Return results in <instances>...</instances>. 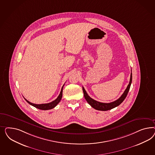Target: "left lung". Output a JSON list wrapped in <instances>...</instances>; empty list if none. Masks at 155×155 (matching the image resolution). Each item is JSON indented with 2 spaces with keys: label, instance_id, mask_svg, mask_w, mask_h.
Instances as JSON below:
<instances>
[{
  "label": "left lung",
  "instance_id": "1",
  "mask_svg": "<svg viewBox=\"0 0 155 155\" xmlns=\"http://www.w3.org/2000/svg\"><path fill=\"white\" fill-rule=\"evenodd\" d=\"M132 78V76L131 71L130 82H129V84H128V86H127L126 89L125 90L124 92L123 93V94H122V96L119 98L117 99V100L114 101L113 102H111V103H102V102H98V101L94 100L93 99L91 98V97H90L89 95L86 93V91L84 90V87H82L84 98L86 100L87 103H89L92 107H93V108L97 110L107 111V110H111L112 108H115V107L118 106L119 104H120L123 102V101L125 99L126 97H127V94L129 91V90H130Z\"/></svg>",
  "mask_w": 155,
  "mask_h": 155
}]
</instances>
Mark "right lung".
Here are the masks:
<instances>
[{"instance_id":"1","label":"right lung","mask_w":155,"mask_h":155,"mask_svg":"<svg viewBox=\"0 0 155 155\" xmlns=\"http://www.w3.org/2000/svg\"><path fill=\"white\" fill-rule=\"evenodd\" d=\"M64 84L62 87L61 92H60V93L59 94L58 97H57V98L54 101H52V102H50V103H45V104H35V103H31V102H29L26 99H24L29 104H30L31 105L33 106V107H35L36 108H38L40 110H47L52 109V108L55 107L57 105V104L59 103L60 102V101H61V98H62V90H63V87H64Z\"/></svg>"}]
</instances>
